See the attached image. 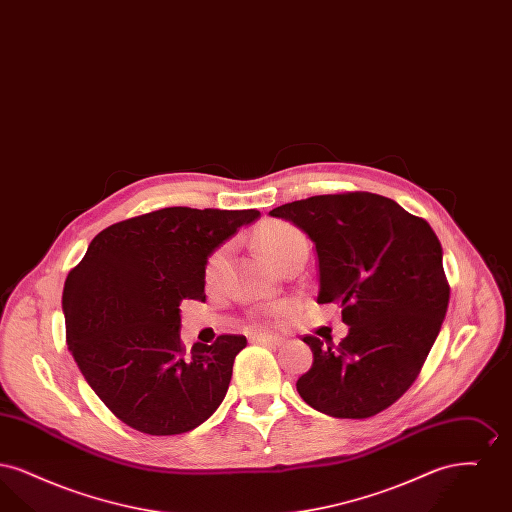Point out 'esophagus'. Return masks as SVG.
<instances>
[{"mask_svg": "<svg viewBox=\"0 0 512 512\" xmlns=\"http://www.w3.org/2000/svg\"><path fill=\"white\" fill-rule=\"evenodd\" d=\"M251 341L253 343H263V345H282L284 343L280 336H270V334H253Z\"/></svg>", "mask_w": 512, "mask_h": 512, "instance_id": "esophagus-1", "label": "esophagus"}]
</instances>
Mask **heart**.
Segmentation results:
<instances>
[{"mask_svg": "<svg viewBox=\"0 0 512 512\" xmlns=\"http://www.w3.org/2000/svg\"><path fill=\"white\" fill-rule=\"evenodd\" d=\"M255 244L259 245V249L265 253L270 263L278 265L282 263L297 245L305 244V238L301 236L299 230H295L292 224L282 222V220H270L257 228L255 232ZM228 255H230V245H220L217 251L211 253L207 267H205V280L209 284L219 282L226 263H228ZM292 311V305L288 303H278L272 305L263 311V317L268 322H280L282 318L288 317Z\"/></svg>", "mask_w": 512, "mask_h": 512, "instance_id": "obj_1", "label": "heart"}]
</instances>
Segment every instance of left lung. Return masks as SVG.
<instances>
[{
	"instance_id": "1",
	"label": "left lung",
	"mask_w": 512,
	"mask_h": 512,
	"mask_svg": "<svg viewBox=\"0 0 512 512\" xmlns=\"http://www.w3.org/2000/svg\"><path fill=\"white\" fill-rule=\"evenodd\" d=\"M315 244L318 303H338V345L303 341L313 366L297 380L307 405L334 418L382 413L411 388L449 305L438 236L399 203L368 192L315 195L268 213Z\"/></svg>"
}]
</instances>
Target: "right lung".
I'll use <instances>...</instances> for the list:
<instances>
[{
  "mask_svg": "<svg viewBox=\"0 0 512 512\" xmlns=\"http://www.w3.org/2000/svg\"><path fill=\"white\" fill-rule=\"evenodd\" d=\"M255 209L167 207L122 220L88 245L63 288L67 345L109 411L149 436L184 434L219 409L245 336L180 341V303L205 301L211 253Z\"/></svg>",
  "mask_w": 512,
  "mask_h": 512,
  "instance_id": "add662e5",
  "label": "right lung"
}]
</instances>
